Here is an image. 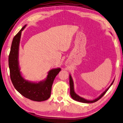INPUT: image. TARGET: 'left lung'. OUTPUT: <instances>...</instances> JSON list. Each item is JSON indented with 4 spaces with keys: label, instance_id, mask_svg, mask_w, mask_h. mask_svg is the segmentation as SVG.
Listing matches in <instances>:
<instances>
[{
    "label": "left lung",
    "instance_id": "obj_1",
    "mask_svg": "<svg viewBox=\"0 0 123 123\" xmlns=\"http://www.w3.org/2000/svg\"><path fill=\"white\" fill-rule=\"evenodd\" d=\"M70 95H71V97L72 98V99H74V100H77L78 101H80V102H81V103H95V102L98 101V100H99L101 98H102V97H103L105 94L106 93V92L107 91H108V90L109 89V88L111 87V86L113 85V83L114 81V80L112 83H111V86H109V87L107 89L104 91V92L101 94V95L98 98H96L95 100H86V99L83 98L82 97H80V96H79L78 95H77L76 93H75L74 91V82H73L72 81V79L71 78V76L70 75Z\"/></svg>",
    "mask_w": 123,
    "mask_h": 123
}]
</instances>
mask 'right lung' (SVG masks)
<instances>
[{"mask_svg": "<svg viewBox=\"0 0 123 123\" xmlns=\"http://www.w3.org/2000/svg\"><path fill=\"white\" fill-rule=\"evenodd\" d=\"M26 26H24L14 36L12 41L8 58L10 77L15 88L22 95L33 101H42L50 97L54 80L61 69L50 70L46 80L38 83L31 82L23 79L18 66V57L21 33Z\"/></svg>", "mask_w": 123, "mask_h": 123, "instance_id": "1", "label": "right lung"}]
</instances>
